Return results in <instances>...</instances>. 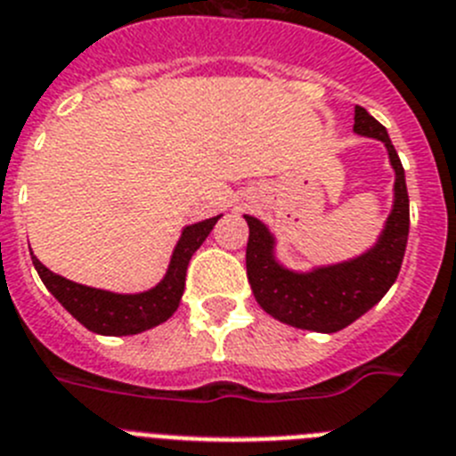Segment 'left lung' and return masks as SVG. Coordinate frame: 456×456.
I'll list each match as a JSON object with an SVG mask.
<instances>
[{"instance_id": "1", "label": "left lung", "mask_w": 456, "mask_h": 456, "mask_svg": "<svg viewBox=\"0 0 456 456\" xmlns=\"http://www.w3.org/2000/svg\"><path fill=\"white\" fill-rule=\"evenodd\" d=\"M354 130L387 146L395 174V206L379 243L367 255L314 273L284 271L273 259V236L256 217L245 216L250 227L245 268L256 303L289 326L316 332H338L371 310L397 280L409 240V190L393 142L365 108L355 105Z\"/></svg>"}]
</instances>
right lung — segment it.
<instances>
[{"instance_id": "1", "label": "right lung", "mask_w": 456, "mask_h": 456, "mask_svg": "<svg viewBox=\"0 0 456 456\" xmlns=\"http://www.w3.org/2000/svg\"><path fill=\"white\" fill-rule=\"evenodd\" d=\"M217 217H208L204 223L190 224L183 229L165 280L144 294L121 296L85 287V284L70 282L66 277L47 271L34 255H31V261H34L43 284L50 289V294L91 332H98V335H137V332L167 322L169 316L176 312L181 296H183L190 256L195 255L197 248L211 233Z\"/></svg>"}]
</instances>
